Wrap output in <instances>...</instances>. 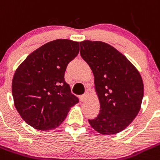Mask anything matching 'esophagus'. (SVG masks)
<instances>
[{"label": "esophagus", "mask_w": 160, "mask_h": 160, "mask_svg": "<svg viewBox=\"0 0 160 160\" xmlns=\"http://www.w3.org/2000/svg\"><path fill=\"white\" fill-rule=\"evenodd\" d=\"M87 98H88V93H85L83 94V95H80V100H81L82 102H84V101L87 100Z\"/></svg>", "instance_id": "obj_1"}]
</instances>
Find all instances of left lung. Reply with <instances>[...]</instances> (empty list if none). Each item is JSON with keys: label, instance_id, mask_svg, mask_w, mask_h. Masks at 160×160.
<instances>
[{"label": "left lung", "instance_id": "8db88e82", "mask_svg": "<svg viewBox=\"0 0 160 160\" xmlns=\"http://www.w3.org/2000/svg\"><path fill=\"white\" fill-rule=\"evenodd\" d=\"M80 55L95 77V90L100 103L98 117L88 120L102 135L118 133L141 110L144 96L142 77L128 58L108 43L80 42Z\"/></svg>", "mask_w": 160, "mask_h": 160}]
</instances>
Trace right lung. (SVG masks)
Wrapping results in <instances>:
<instances>
[{
  "instance_id": "add662e5",
  "label": "right lung",
  "mask_w": 160,
  "mask_h": 160,
  "mask_svg": "<svg viewBox=\"0 0 160 160\" xmlns=\"http://www.w3.org/2000/svg\"><path fill=\"white\" fill-rule=\"evenodd\" d=\"M79 51V42L53 40L30 53L16 68L12 83L14 105L33 128L48 131L58 127L78 103L65 72Z\"/></svg>"
}]
</instances>
